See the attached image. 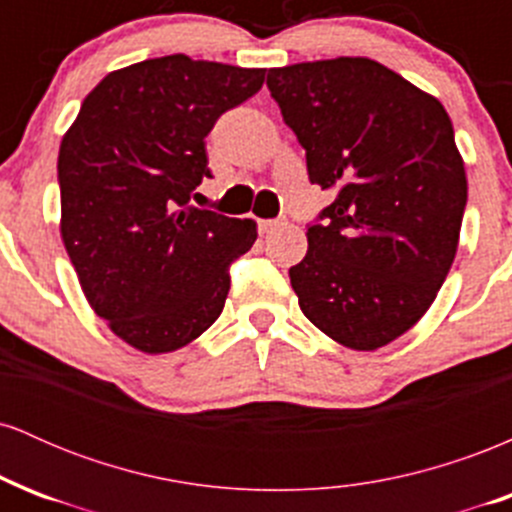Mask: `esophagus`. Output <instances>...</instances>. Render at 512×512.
Masks as SVG:
<instances>
[{"instance_id":"34e87169","label":"esophagus","mask_w":512,"mask_h":512,"mask_svg":"<svg viewBox=\"0 0 512 512\" xmlns=\"http://www.w3.org/2000/svg\"><path fill=\"white\" fill-rule=\"evenodd\" d=\"M281 226H286V219H264V221H260V231L262 233H272Z\"/></svg>"}]
</instances>
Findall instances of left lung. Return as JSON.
<instances>
[{
	"instance_id": "left-lung-1",
	"label": "left lung",
	"mask_w": 512,
	"mask_h": 512,
	"mask_svg": "<svg viewBox=\"0 0 512 512\" xmlns=\"http://www.w3.org/2000/svg\"><path fill=\"white\" fill-rule=\"evenodd\" d=\"M267 88L334 190L289 269L303 315L356 351L395 342L436 301L460 240L467 175L438 98L368 57L269 69Z\"/></svg>"
}]
</instances>
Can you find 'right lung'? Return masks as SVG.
I'll return each mask as SVG.
<instances>
[{
	"label": "right lung",
	"mask_w": 512,
	"mask_h": 512,
	"mask_svg": "<svg viewBox=\"0 0 512 512\" xmlns=\"http://www.w3.org/2000/svg\"><path fill=\"white\" fill-rule=\"evenodd\" d=\"M264 69L168 55L110 72L57 158L64 248L86 301L122 342L168 354L207 332L257 223L192 207L204 137L255 96Z\"/></svg>",
	"instance_id": "1"
}]
</instances>
